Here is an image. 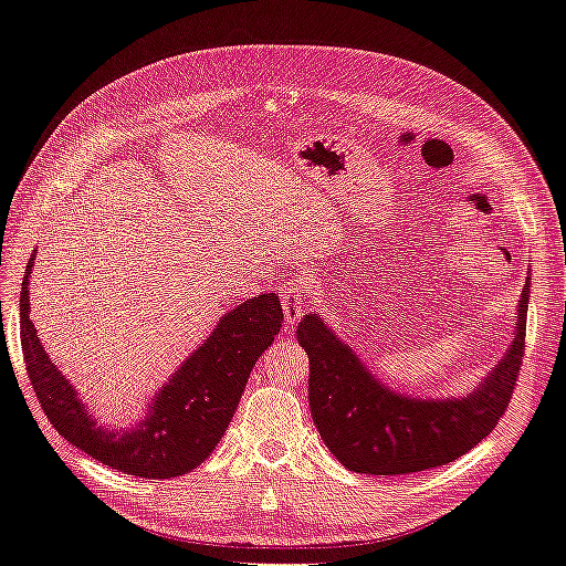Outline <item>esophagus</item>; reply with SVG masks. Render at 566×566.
I'll list each match as a JSON object with an SVG mask.
<instances>
[{"mask_svg":"<svg viewBox=\"0 0 566 566\" xmlns=\"http://www.w3.org/2000/svg\"><path fill=\"white\" fill-rule=\"evenodd\" d=\"M281 300H283V312H285L287 324L290 326L297 324V318L302 316L304 307H307V281L302 276L287 281Z\"/></svg>","mask_w":566,"mask_h":566,"instance_id":"34e87169","label":"esophagus"}]
</instances>
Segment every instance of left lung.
Here are the masks:
<instances>
[{"mask_svg":"<svg viewBox=\"0 0 566 566\" xmlns=\"http://www.w3.org/2000/svg\"><path fill=\"white\" fill-rule=\"evenodd\" d=\"M531 279L516 304L514 333L493 371L462 397H417L388 388L316 312L304 314L297 343L310 357V407L321 440L345 469L400 476L454 462L491 433L524 357Z\"/></svg>","mask_w":566,"mask_h":566,"instance_id":"left-lung-1","label":"left lung"}]
</instances>
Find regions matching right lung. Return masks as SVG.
Masks as SVG:
<instances>
[{"label":"right lung","instance_id":"obj_1","mask_svg":"<svg viewBox=\"0 0 566 566\" xmlns=\"http://www.w3.org/2000/svg\"><path fill=\"white\" fill-rule=\"evenodd\" d=\"M33 264L35 252L21 283V345L30 384L54 429L93 460L130 476L174 479L200 467L231 423L252 366L281 331L279 295L262 293L219 316L209 338L147 402L145 417L114 429L97 421L44 353L30 321Z\"/></svg>","mask_w":566,"mask_h":566}]
</instances>
